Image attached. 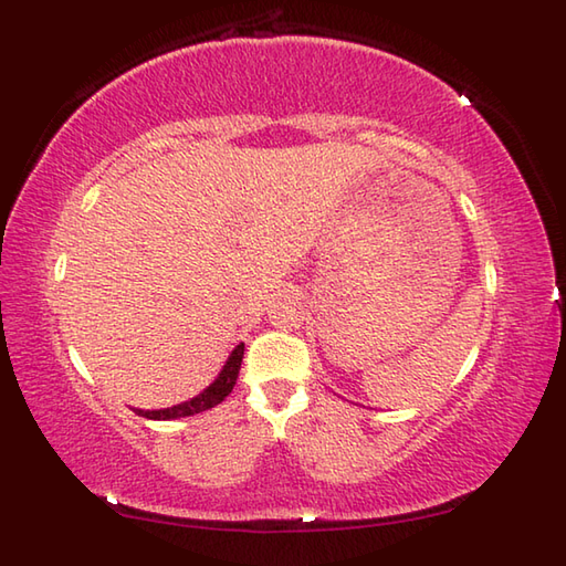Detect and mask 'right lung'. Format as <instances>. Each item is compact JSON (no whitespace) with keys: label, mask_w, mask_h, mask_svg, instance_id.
I'll return each instance as SVG.
<instances>
[{"label":"right lung","mask_w":566,"mask_h":566,"mask_svg":"<svg viewBox=\"0 0 566 566\" xmlns=\"http://www.w3.org/2000/svg\"><path fill=\"white\" fill-rule=\"evenodd\" d=\"M243 353H245V345L240 343L235 350L231 353V357H228V363L223 365L221 375L213 379L211 387H207L199 396H195V399H189L185 403H177L172 408H160V411H140V408H136V413L143 416V418H150V420H170V418L195 416V413H201V411H209V408H213V406H219L235 387L240 363H243Z\"/></svg>","instance_id":"add662e5"}]
</instances>
